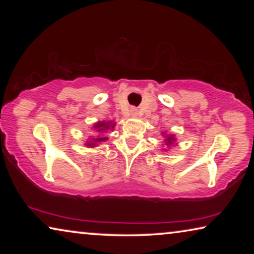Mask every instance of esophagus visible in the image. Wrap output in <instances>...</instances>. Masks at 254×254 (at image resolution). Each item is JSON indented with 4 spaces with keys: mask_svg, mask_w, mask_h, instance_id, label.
I'll return each instance as SVG.
<instances>
[{
    "mask_svg": "<svg viewBox=\"0 0 254 254\" xmlns=\"http://www.w3.org/2000/svg\"><path fill=\"white\" fill-rule=\"evenodd\" d=\"M137 114H138V111L136 109H131L130 110V116L131 117H137Z\"/></svg>",
    "mask_w": 254,
    "mask_h": 254,
    "instance_id": "1",
    "label": "esophagus"
}]
</instances>
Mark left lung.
I'll use <instances>...</instances> for the list:
<instances>
[{
	"instance_id": "obj_1",
	"label": "left lung",
	"mask_w": 254,
	"mask_h": 254,
	"mask_svg": "<svg viewBox=\"0 0 254 254\" xmlns=\"http://www.w3.org/2000/svg\"><path fill=\"white\" fill-rule=\"evenodd\" d=\"M161 135L164 137V149L163 151H166V149H170L171 147H175L177 144V138L175 134L171 133H166V131H162Z\"/></svg>"
}]
</instances>
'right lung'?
<instances>
[{"instance_id": "obj_1", "label": "right lung", "mask_w": 254, "mask_h": 254, "mask_svg": "<svg viewBox=\"0 0 254 254\" xmlns=\"http://www.w3.org/2000/svg\"><path fill=\"white\" fill-rule=\"evenodd\" d=\"M116 123L113 120L111 121H97L92 125V136H89L88 140L84 142V145L86 148H95L102 142L107 141V137L105 136V133L107 130H113L114 127H116Z\"/></svg>"}]
</instances>
